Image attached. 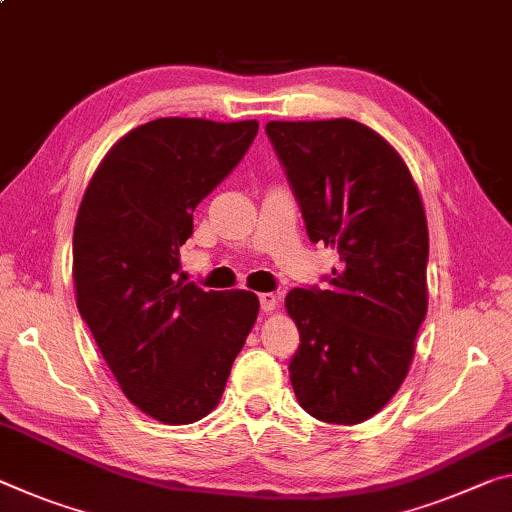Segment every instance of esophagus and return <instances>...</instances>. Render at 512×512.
I'll return each mask as SVG.
<instances>
[{
  "label": "esophagus",
  "instance_id": "esophagus-1",
  "mask_svg": "<svg viewBox=\"0 0 512 512\" xmlns=\"http://www.w3.org/2000/svg\"><path fill=\"white\" fill-rule=\"evenodd\" d=\"M259 305H262L264 312H273L275 305H278V296L271 294V291H264V294H259Z\"/></svg>",
  "mask_w": 512,
  "mask_h": 512
}]
</instances>
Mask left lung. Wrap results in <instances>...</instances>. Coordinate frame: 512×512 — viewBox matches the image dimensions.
Segmentation results:
<instances>
[{
	"label": "left lung",
	"mask_w": 512,
	"mask_h": 512,
	"mask_svg": "<svg viewBox=\"0 0 512 512\" xmlns=\"http://www.w3.org/2000/svg\"><path fill=\"white\" fill-rule=\"evenodd\" d=\"M266 134L310 239L339 255L326 287L285 298L300 332L291 385L319 421L362 424L399 392L426 319L424 202L401 154L358 120H271Z\"/></svg>",
	"instance_id": "left-lung-1"
}]
</instances>
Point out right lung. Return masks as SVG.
Returning <instances> with one entry per match:
<instances>
[{"label":"right lung","mask_w":512,"mask_h":512,"mask_svg":"<svg viewBox=\"0 0 512 512\" xmlns=\"http://www.w3.org/2000/svg\"><path fill=\"white\" fill-rule=\"evenodd\" d=\"M257 120L157 118L125 134L81 198L72 237L77 307L136 408L170 426L221 401L253 330V291L180 278L193 212L239 164Z\"/></svg>","instance_id":"right-lung-1"}]
</instances>
